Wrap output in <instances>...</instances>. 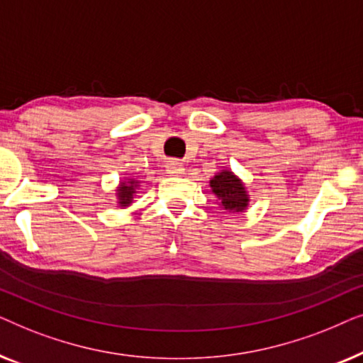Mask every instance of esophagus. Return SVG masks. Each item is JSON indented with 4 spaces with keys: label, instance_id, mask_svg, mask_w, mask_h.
Masks as SVG:
<instances>
[{
    "label": "esophagus",
    "instance_id": "esophagus-1",
    "mask_svg": "<svg viewBox=\"0 0 363 363\" xmlns=\"http://www.w3.org/2000/svg\"><path fill=\"white\" fill-rule=\"evenodd\" d=\"M167 172L170 173V175H175V177H180L185 173V167H183V163H180L178 160H173L167 165Z\"/></svg>",
    "mask_w": 363,
    "mask_h": 363
}]
</instances>
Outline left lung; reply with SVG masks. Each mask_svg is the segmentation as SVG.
I'll list each match as a JSON object with an SVG mask.
<instances>
[{"label":"left lung","mask_w":363,"mask_h":363,"mask_svg":"<svg viewBox=\"0 0 363 363\" xmlns=\"http://www.w3.org/2000/svg\"><path fill=\"white\" fill-rule=\"evenodd\" d=\"M210 186L221 206L228 211H242L247 206V193L240 178L223 170L210 180Z\"/></svg>","instance_id":"obj_1"}]
</instances>
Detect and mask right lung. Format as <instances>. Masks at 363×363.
I'll return each instance as SVG.
<instances>
[{
	"instance_id": "1",
	"label": "right lung",
	"mask_w": 363,
	"mask_h": 363,
	"mask_svg": "<svg viewBox=\"0 0 363 363\" xmlns=\"http://www.w3.org/2000/svg\"><path fill=\"white\" fill-rule=\"evenodd\" d=\"M137 185H138L137 180H128V182L121 183V186H118L117 190V196H118V203H121V206L130 205Z\"/></svg>"
}]
</instances>
